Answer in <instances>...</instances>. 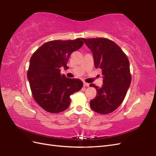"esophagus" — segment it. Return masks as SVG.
<instances>
[{
	"label": "esophagus",
	"instance_id": "34e87169",
	"mask_svg": "<svg viewBox=\"0 0 156 156\" xmlns=\"http://www.w3.org/2000/svg\"><path fill=\"white\" fill-rule=\"evenodd\" d=\"M83 85H84V87H89V84H88V83H85V82H84Z\"/></svg>",
	"mask_w": 156,
	"mask_h": 156
}]
</instances>
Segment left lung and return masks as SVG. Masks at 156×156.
<instances>
[{
    "mask_svg": "<svg viewBox=\"0 0 156 156\" xmlns=\"http://www.w3.org/2000/svg\"><path fill=\"white\" fill-rule=\"evenodd\" d=\"M82 40L92 52L95 68H100L103 75L101 87L90 84L97 91L90 106L96 112L108 114L121 105L130 86L129 60L120 47L110 40L98 37Z\"/></svg>",
    "mask_w": 156,
    "mask_h": 156,
    "instance_id": "left-lung-1",
    "label": "left lung"
}]
</instances>
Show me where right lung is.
Segmentation results:
<instances>
[{
  "label": "right lung",
  "mask_w": 156,
  "mask_h": 156,
  "mask_svg": "<svg viewBox=\"0 0 156 156\" xmlns=\"http://www.w3.org/2000/svg\"><path fill=\"white\" fill-rule=\"evenodd\" d=\"M83 44L80 38L50 41L40 47L31 56L27 78L34 100L46 111L58 113L66 110L70 104V96L82 88L81 80L61 75L60 69H68L71 54Z\"/></svg>",
  "instance_id": "1"
}]
</instances>
